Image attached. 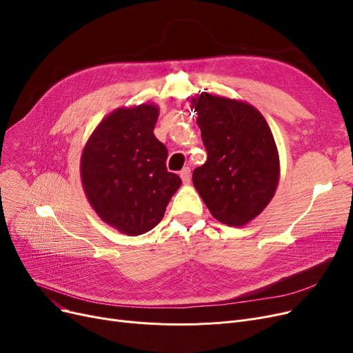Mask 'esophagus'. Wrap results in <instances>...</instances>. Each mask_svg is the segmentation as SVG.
I'll return each instance as SVG.
<instances>
[{
    "label": "esophagus",
    "instance_id": "34e87169",
    "mask_svg": "<svg viewBox=\"0 0 353 353\" xmlns=\"http://www.w3.org/2000/svg\"><path fill=\"white\" fill-rule=\"evenodd\" d=\"M180 177H181L184 184L190 183V169H189V167H184V169L180 172Z\"/></svg>",
    "mask_w": 353,
    "mask_h": 353
}]
</instances>
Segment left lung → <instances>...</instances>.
<instances>
[{
  "label": "left lung",
  "mask_w": 353,
  "mask_h": 353,
  "mask_svg": "<svg viewBox=\"0 0 353 353\" xmlns=\"http://www.w3.org/2000/svg\"><path fill=\"white\" fill-rule=\"evenodd\" d=\"M208 150L193 172V184L220 223L240 228L261 214L281 177L279 152L272 130L252 104L203 91L192 97Z\"/></svg>",
  "instance_id": "left-lung-1"
}]
</instances>
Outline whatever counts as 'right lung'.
<instances>
[{
    "mask_svg": "<svg viewBox=\"0 0 353 353\" xmlns=\"http://www.w3.org/2000/svg\"><path fill=\"white\" fill-rule=\"evenodd\" d=\"M159 113L152 103L111 111L81 153L80 176L90 206L127 236L159 225L181 186L180 177L167 172V148L153 133Z\"/></svg>",
    "mask_w": 353,
    "mask_h": 353,
    "instance_id": "obj_1",
    "label": "right lung"
}]
</instances>
